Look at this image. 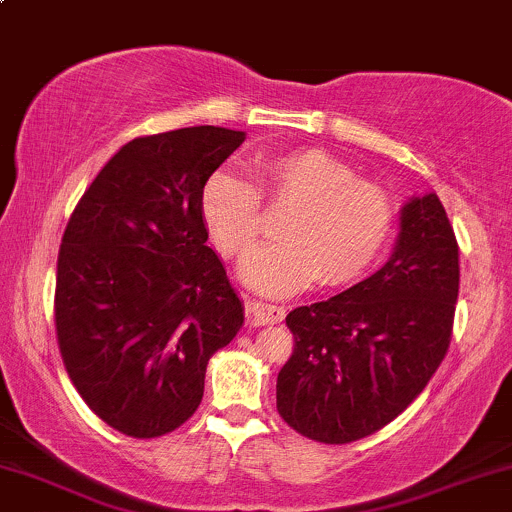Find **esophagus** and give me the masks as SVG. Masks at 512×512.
<instances>
[{
  "instance_id": "esophagus-1",
  "label": "esophagus",
  "mask_w": 512,
  "mask_h": 512,
  "mask_svg": "<svg viewBox=\"0 0 512 512\" xmlns=\"http://www.w3.org/2000/svg\"><path fill=\"white\" fill-rule=\"evenodd\" d=\"M246 318L251 325H275L285 318V306L266 304V301H251L246 304Z\"/></svg>"
}]
</instances>
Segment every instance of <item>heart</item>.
I'll list each match as a JSON object with an SVG mask.
<instances>
[{
	"instance_id": "obj_1",
	"label": "heart",
	"mask_w": 512,
	"mask_h": 512,
	"mask_svg": "<svg viewBox=\"0 0 512 512\" xmlns=\"http://www.w3.org/2000/svg\"><path fill=\"white\" fill-rule=\"evenodd\" d=\"M251 180L216 173L201 189V220L227 261L242 263L265 231L260 204L288 208L278 234L242 268L263 294H292L318 280L342 287L368 273L389 244L394 199L323 149L258 154Z\"/></svg>"
}]
</instances>
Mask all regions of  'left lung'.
<instances>
[{
	"label": "left lung",
	"mask_w": 512,
	"mask_h": 512,
	"mask_svg": "<svg viewBox=\"0 0 512 512\" xmlns=\"http://www.w3.org/2000/svg\"><path fill=\"white\" fill-rule=\"evenodd\" d=\"M458 282V242L439 197L408 201L387 266L289 311L280 418L320 444H351L399 418L449 351Z\"/></svg>",
	"instance_id": "1"
}]
</instances>
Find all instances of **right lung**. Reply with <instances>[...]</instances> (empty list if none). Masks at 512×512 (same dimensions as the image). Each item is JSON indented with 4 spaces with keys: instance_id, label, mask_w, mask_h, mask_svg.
Segmentation results:
<instances>
[{
    "instance_id": "1",
    "label": "right lung",
    "mask_w": 512,
    "mask_h": 512,
    "mask_svg": "<svg viewBox=\"0 0 512 512\" xmlns=\"http://www.w3.org/2000/svg\"><path fill=\"white\" fill-rule=\"evenodd\" d=\"M244 132L199 125L125 144L75 204L56 261L68 377L106 425L154 439L192 418L244 306L208 242L201 189Z\"/></svg>"
}]
</instances>
